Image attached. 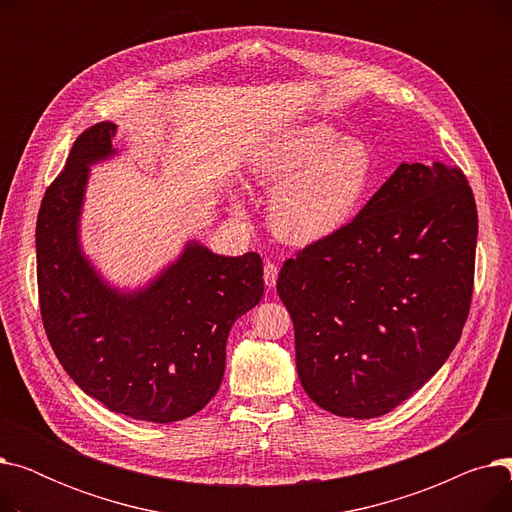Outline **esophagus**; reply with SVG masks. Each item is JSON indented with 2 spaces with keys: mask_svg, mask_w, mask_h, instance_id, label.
Instances as JSON below:
<instances>
[{
  "mask_svg": "<svg viewBox=\"0 0 512 512\" xmlns=\"http://www.w3.org/2000/svg\"><path fill=\"white\" fill-rule=\"evenodd\" d=\"M263 278H265L267 288H274L276 280H278V265L265 261V265H263Z\"/></svg>",
  "mask_w": 512,
  "mask_h": 512,
  "instance_id": "34e87169",
  "label": "esophagus"
}]
</instances>
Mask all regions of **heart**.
Instances as JSON below:
<instances>
[{
  "instance_id": "obj_1",
  "label": "heart",
  "mask_w": 512,
  "mask_h": 512,
  "mask_svg": "<svg viewBox=\"0 0 512 512\" xmlns=\"http://www.w3.org/2000/svg\"><path fill=\"white\" fill-rule=\"evenodd\" d=\"M251 174L270 197L274 232L294 245L324 240L351 224L375 176L369 145L326 124L290 126L267 143ZM236 211L242 207L236 203Z\"/></svg>"
}]
</instances>
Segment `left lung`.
I'll use <instances>...</instances> for the list:
<instances>
[{"mask_svg":"<svg viewBox=\"0 0 512 512\" xmlns=\"http://www.w3.org/2000/svg\"><path fill=\"white\" fill-rule=\"evenodd\" d=\"M475 245L471 186L434 161L400 164L351 224L286 259L276 288L315 405L380 417L432 378L463 334Z\"/></svg>","mask_w":512,"mask_h":512,"instance_id":"1","label":"left lung"}]
</instances>
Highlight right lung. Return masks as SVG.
Listing matches in <instances>:
<instances>
[{
  "label": "right lung",
  "mask_w": 512,
  "mask_h": 512,
  "mask_svg": "<svg viewBox=\"0 0 512 512\" xmlns=\"http://www.w3.org/2000/svg\"><path fill=\"white\" fill-rule=\"evenodd\" d=\"M116 124L76 139L37 218V284L43 328L74 384L120 415L172 423L218 392L234 321L263 297L257 253L215 255L191 240L145 288L107 284L80 249L89 166L116 155Z\"/></svg>",
  "instance_id": "1"
}]
</instances>
